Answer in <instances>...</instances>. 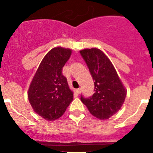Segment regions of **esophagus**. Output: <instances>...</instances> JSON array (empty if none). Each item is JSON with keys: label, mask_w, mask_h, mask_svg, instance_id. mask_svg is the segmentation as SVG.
<instances>
[{"label": "esophagus", "mask_w": 153, "mask_h": 153, "mask_svg": "<svg viewBox=\"0 0 153 153\" xmlns=\"http://www.w3.org/2000/svg\"><path fill=\"white\" fill-rule=\"evenodd\" d=\"M76 93H77V94H79V93H80V92H81V89L80 88L76 89Z\"/></svg>", "instance_id": "esophagus-1"}]
</instances>
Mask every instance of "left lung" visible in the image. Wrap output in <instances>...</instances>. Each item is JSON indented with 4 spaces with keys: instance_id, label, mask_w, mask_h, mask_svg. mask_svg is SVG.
Masks as SVG:
<instances>
[{
    "instance_id": "8db88e82",
    "label": "left lung",
    "mask_w": 153,
    "mask_h": 153,
    "mask_svg": "<svg viewBox=\"0 0 153 153\" xmlns=\"http://www.w3.org/2000/svg\"><path fill=\"white\" fill-rule=\"evenodd\" d=\"M94 80L93 96L81 101L90 113L99 120H107L121 109L126 90L113 63L102 51L97 48L79 51Z\"/></svg>"
}]
</instances>
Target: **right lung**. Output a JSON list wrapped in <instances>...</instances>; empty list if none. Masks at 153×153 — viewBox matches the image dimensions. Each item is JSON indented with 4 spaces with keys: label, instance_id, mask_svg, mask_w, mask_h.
<instances>
[{
    "label": "right lung",
    "instance_id": "right-lung-1",
    "mask_svg": "<svg viewBox=\"0 0 153 153\" xmlns=\"http://www.w3.org/2000/svg\"><path fill=\"white\" fill-rule=\"evenodd\" d=\"M72 51L56 47L42 60L28 90V100L36 113L53 121L60 118L73 101L74 93L62 74Z\"/></svg>",
    "mask_w": 153,
    "mask_h": 153
}]
</instances>
